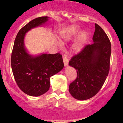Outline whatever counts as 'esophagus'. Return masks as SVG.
<instances>
[{"label":"esophagus","mask_w":123,"mask_h":123,"mask_svg":"<svg viewBox=\"0 0 123 123\" xmlns=\"http://www.w3.org/2000/svg\"><path fill=\"white\" fill-rule=\"evenodd\" d=\"M63 59L64 66H65V67H67L68 65V62H69V60H68V59L67 58V57L66 56H64Z\"/></svg>","instance_id":"34e87169"}]
</instances>
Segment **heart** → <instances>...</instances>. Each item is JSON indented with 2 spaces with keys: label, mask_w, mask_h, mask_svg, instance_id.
Segmentation results:
<instances>
[{
  "label": "heart",
  "mask_w": 123,
  "mask_h": 123,
  "mask_svg": "<svg viewBox=\"0 0 123 123\" xmlns=\"http://www.w3.org/2000/svg\"><path fill=\"white\" fill-rule=\"evenodd\" d=\"M80 27L78 25H71L68 28H65L60 32V37L62 41H70L74 39L79 34L80 31ZM90 34L87 31H82L79 33L77 40L73 47V51L76 53H79L82 50L85 45L89 39Z\"/></svg>",
  "instance_id": "heart-1"
}]
</instances>
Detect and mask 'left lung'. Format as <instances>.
Returning <instances> with one entry per match:
<instances>
[{"instance_id": "1", "label": "left lung", "mask_w": 123, "mask_h": 123, "mask_svg": "<svg viewBox=\"0 0 123 123\" xmlns=\"http://www.w3.org/2000/svg\"><path fill=\"white\" fill-rule=\"evenodd\" d=\"M94 43L86 45L80 53L71 58L69 65L77 71L76 79L69 84V92L74 98L85 100L100 90L108 76L111 49L104 31L95 24Z\"/></svg>"}]
</instances>
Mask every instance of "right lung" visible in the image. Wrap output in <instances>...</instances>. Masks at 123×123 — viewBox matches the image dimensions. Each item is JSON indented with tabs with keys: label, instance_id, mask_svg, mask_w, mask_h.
Returning a JSON list of instances; mask_svg holds the SVG:
<instances>
[{
	"label": "right lung",
	"instance_id": "1",
	"mask_svg": "<svg viewBox=\"0 0 123 123\" xmlns=\"http://www.w3.org/2000/svg\"><path fill=\"white\" fill-rule=\"evenodd\" d=\"M49 21L48 17L31 20L17 34L14 42L11 66L15 81L27 95L37 97L45 94L50 88V79L64 67L62 55L41 54L34 56L25 46V34L31 29L41 26Z\"/></svg>",
	"mask_w": 123,
	"mask_h": 123
}]
</instances>
